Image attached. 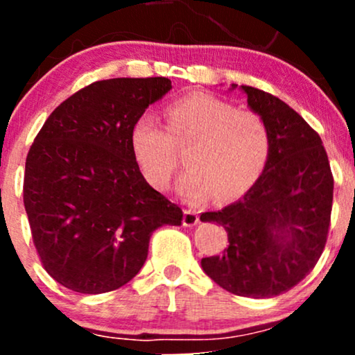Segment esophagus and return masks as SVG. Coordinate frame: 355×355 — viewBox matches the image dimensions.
<instances>
[{
    "label": "esophagus",
    "instance_id": "esophagus-1",
    "mask_svg": "<svg viewBox=\"0 0 355 355\" xmlns=\"http://www.w3.org/2000/svg\"><path fill=\"white\" fill-rule=\"evenodd\" d=\"M198 223V214L195 210L187 209L183 211V225L185 227H191V225H197Z\"/></svg>",
    "mask_w": 355,
    "mask_h": 355
}]
</instances>
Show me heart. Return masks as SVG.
Listing matches in <instances>:
<instances>
[{"label": "heart", "instance_id": "heart-1", "mask_svg": "<svg viewBox=\"0 0 355 355\" xmlns=\"http://www.w3.org/2000/svg\"><path fill=\"white\" fill-rule=\"evenodd\" d=\"M166 128L148 115L130 130V146L144 177L157 189H168L178 168L177 150L189 168L178 190L191 203L242 197L262 177L272 152L268 123L254 110L235 108L203 92L173 100L165 110Z\"/></svg>", "mask_w": 355, "mask_h": 355}]
</instances>
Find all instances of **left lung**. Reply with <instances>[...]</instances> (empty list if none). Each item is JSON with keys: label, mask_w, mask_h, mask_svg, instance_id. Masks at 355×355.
Wrapping results in <instances>:
<instances>
[{"label": "left lung", "mask_w": 355, "mask_h": 355, "mask_svg": "<svg viewBox=\"0 0 355 355\" xmlns=\"http://www.w3.org/2000/svg\"><path fill=\"white\" fill-rule=\"evenodd\" d=\"M242 89L248 107L270 128V158L239 202L200 215L229 234V248L202 259V268L232 294L267 299L291 291L320 259L331 227L334 177L319 133L295 110L263 89Z\"/></svg>", "instance_id": "1"}]
</instances>
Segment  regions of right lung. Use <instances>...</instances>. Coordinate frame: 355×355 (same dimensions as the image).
Masks as SVG:
<instances>
[{
	"label": "right lung",
	"mask_w": 355,
	"mask_h": 355,
	"mask_svg": "<svg viewBox=\"0 0 355 355\" xmlns=\"http://www.w3.org/2000/svg\"><path fill=\"white\" fill-rule=\"evenodd\" d=\"M172 88L164 76L101 80L48 116L26 157L23 202L44 270L80 294L135 277L162 225L183 211L146 183L130 130Z\"/></svg>",
	"instance_id": "obj_1"
}]
</instances>
